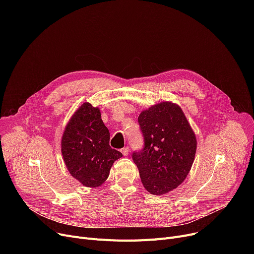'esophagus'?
<instances>
[{"label": "esophagus", "instance_id": "34e87169", "mask_svg": "<svg viewBox=\"0 0 254 254\" xmlns=\"http://www.w3.org/2000/svg\"><path fill=\"white\" fill-rule=\"evenodd\" d=\"M120 151H122V153L125 155V156H127V154H128V151H129V148L128 147H124L122 150H120Z\"/></svg>", "mask_w": 254, "mask_h": 254}]
</instances>
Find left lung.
<instances>
[{
	"label": "left lung",
	"instance_id": "left-lung-1",
	"mask_svg": "<svg viewBox=\"0 0 254 254\" xmlns=\"http://www.w3.org/2000/svg\"><path fill=\"white\" fill-rule=\"evenodd\" d=\"M138 122L144 136V148L134 152L145 190L165 194L188 177L194 161L196 138L180 106L161 102L143 110Z\"/></svg>",
	"mask_w": 254,
	"mask_h": 254
}]
</instances>
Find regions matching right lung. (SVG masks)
Returning a JSON list of instances; mask_svg holds the SVG:
<instances>
[{
	"label": "right lung",
	"instance_id": "right-lung-1",
	"mask_svg": "<svg viewBox=\"0 0 254 254\" xmlns=\"http://www.w3.org/2000/svg\"><path fill=\"white\" fill-rule=\"evenodd\" d=\"M110 132L98 107L85 102L74 112L62 137L64 162L72 177L86 188H99L123 153L109 145Z\"/></svg>",
	"mask_w": 254,
	"mask_h": 254
}]
</instances>
